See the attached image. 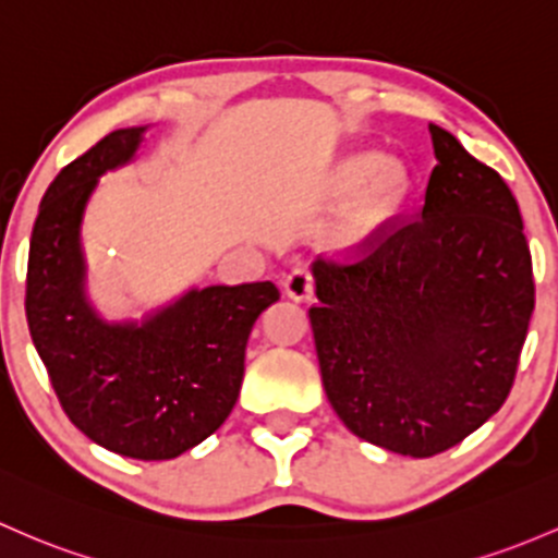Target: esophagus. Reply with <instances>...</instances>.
<instances>
[{
  "instance_id": "1",
  "label": "esophagus",
  "mask_w": 558,
  "mask_h": 558,
  "mask_svg": "<svg viewBox=\"0 0 558 558\" xmlns=\"http://www.w3.org/2000/svg\"><path fill=\"white\" fill-rule=\"evenodd\" d=\"M283 289H286V294H289L291 299H296V302H307V299H313L315 278H313V272H310L307 264H296V267L286 275Z\"/></svg>"
}]
</instances>
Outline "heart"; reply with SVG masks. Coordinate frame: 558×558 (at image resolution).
<instances>
[{"label": "heart", "mask_w": 558, "mask_h": 558, "mask_svg": "<svg viewBox=\"0 0 558 558\" xmlns=\"http://www.w3.org/2000/svg\"><path fill=\"white\" fill-rule=\"evenodd\" d=\"M339 186L353 190L339 221V240L357 243L401 208L409 192V171L396 157L361 155L339 168Z\"/></svg>", "instance_id": "1"}]
</instances>
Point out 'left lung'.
Here are the masks:
<instances>
[{
	"mask_svg": "<svg viewBox=\"0 0 558 558\" xmlns=\"http://www.w3.org/2000/svg\"><path fill=\"white\" fill-rule=\"evenodd\" d=\"M430 138L420 214L315 262L310 307L333 412L409 457L447 451L506 403L535 310L513 192L449 131L430 125Z\"/></svg>",
	"mask_w": 558,
	"mask_h": 558,
	"instance_id": "8db88e82",
	"label": "left lung"
}]
</instances>
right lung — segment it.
<instances>
[{
	"mask_svg": "<svg viewBox=\"0 0 558 558\" xmlns=\"http://www.w3.org/2000/svg\"><path fill=\"white\" fill-rule=\"evenodd\" d=\"M146 128H122L69 162L34 221L26 320L66 417L98 447L173 460L230 417L256 318L275 283L192 289L144 324H107L85 296L80 227L98 175L133 160Z\"/></svg>",
	"mask_w": 558,
	"mask_h": 558,
	"instance_id": "1",
	"label": "right lung"
}]
</instances>
